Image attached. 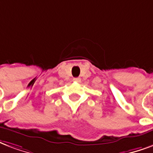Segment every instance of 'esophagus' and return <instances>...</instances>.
Wrapping results in <instances>:
<instances>
[{"label":"esophagus","instance_id":"esophagus-1","mask_svg":"<svg viewBox=\"0 0 153 153\" xmlns=\"http://www.w3.org/2000/svg\"><path fill=\"white\" fill-rule=\"evenodd\" d=\"M73 80H74V82H79L81 81V79H79V78H75V79H74Z\"/></svg>","mask_w":153,"mask_h":153}]
</instances>
